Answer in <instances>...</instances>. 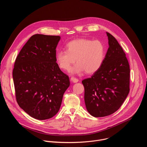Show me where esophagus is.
<instances>
[{
	"mask_svg": "<svg viewBox=\"0 0 147 147\" xmlns=\"http://www.w3.org/2000/svg\"><path fill=\"white\" fill-rule=\"evenodd\" d=\"M70 80H71V81L73 82H74V83H76V82H78V80L77 78H75V77H71Z\"/></svg>",
	"mask_w": 147,
	"mask_h": 147,
	"instance_id": "34e87169",
	"label": "esophagus"
}]
</instances>
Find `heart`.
I'll return each mask as SVG.
<instances>
[{
  "mask_svg": "<svg viewBox=\"0 0 147 147\" xmlns=\"http://www.w3.org/2000/svg\"><path fill=\"white\" fill-rule=\"evenodd\" d=\"M65 50L56 53V61L63 70L69 71L76 61L77 64L72 69V74L86 71L91 74L101 67L105 57V48L99 40L80 38L73 40L66 45Z\"/></svg>",
  "mask_w": 147,
  "mask_h": 147,
  "instance_id": "b5f03b06",
  "label": "heart"
}]
</instances>
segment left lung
<instances>
[{
    "instance_id": "left-lung-1",
    "label": "left lung",
    "mask_w": 147,
    "mask_h": 147,
    "mask_svg": "<svg viewBox=\"0 0 147 147\" xmlns=\"http://www.w3.org/2000/svg\"><path fill=\"white\" fill-rule=\"evenodd\" d=\"M107 35L109 48L101 67L82 81L86 109L95 117L117 111L130 91V67L125 54L116 38L109 32Z\"/></svg>"
}]
</instances>
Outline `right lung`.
<instances>
[{"label":"right lung","mask_w":147,"mask_h":147,"mask_svg":"<svg viewBox=\"0 0 147 147\" xmlns=\"http://www.w3.org/2000/svg\"><path fill=\"white\" fill-rule=\"evenodd\" d=\"M60 36L35 34L18 55L13 70L17 102L32 117L46 120L59 111L70 86L68 76L56 62Z\"/></svg>","instance_id":"1"}]
</instances>
